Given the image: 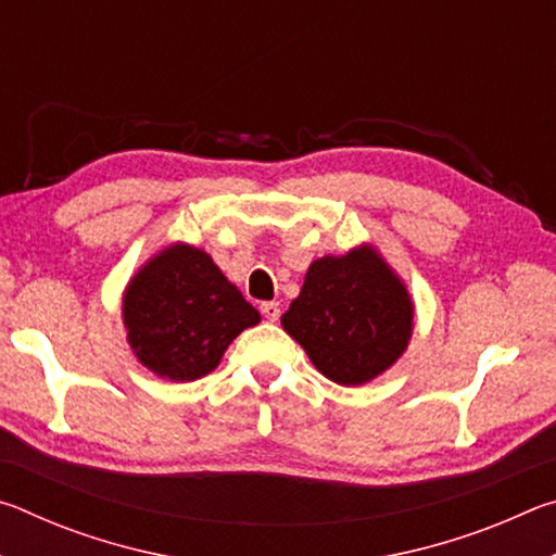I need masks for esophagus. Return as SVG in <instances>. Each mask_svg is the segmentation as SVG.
Wrapping results in <instances>:
<instances>
[{
	"mask_svg": "<svg viewBox=\"0 0 556 556\" xmlns=\"http://www.w3.org/2000/svg\"><path fill=\"white\" fill-rule=\"evenodd\" d=\"M260 312L267 318V321H279V316H281V308L277 301H265V304L260 306Z\"/></svg>",
	"mask_w": 556,
	"mask_h": 556,
	"instance_id": "esophagus-1",
	"label": "esophagus"
}]
</instances>
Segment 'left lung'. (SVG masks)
I'll list each match as a JSON object with an SVG mask.
<instances>
[{"label": "left lung", "instance_id": "obj_1", "mask_svg": "<svg viewBox=\"0 0 556 556\" xmlns=\"http://www.w3.org/2000/svg\"><path fill=\"white\" fill-rule=\"evenodd\" d=\"M281 326L328 380L363 384L407 348L412 301L378 252L357 248L308 267Z\"/></svg>", "mask_w": 556, "mask_h": 556}]
</instances>
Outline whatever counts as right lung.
Segmentation results:
<instances>
[{
  "label": "right lung",
  "mask_w": 556,
  "mask_h": 556,
  "mask_svg": "<svg viewBox=\"0 0 556 556\" xmlns=\"http://www.w3.org/2000/svg\"><path fill=\"white\" fill-rule=\"evenodd\" d=\"M139 363L168 380H195L220 363L257 308L225 279L205 252L174 244L129 281L122 301Z\"/></svg>",
  "instance_id": "right-lung-1"
}]
</instances>
